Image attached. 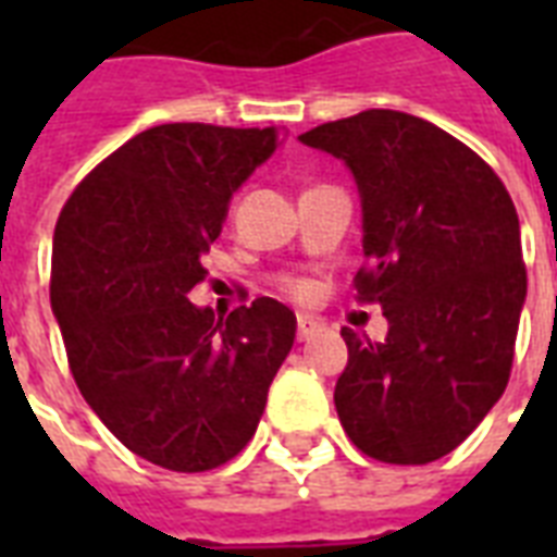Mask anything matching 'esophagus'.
<instances>
[{
    "label": "esophagus",
    "mask_w": 557,
    "mask_h": 557,
    "mask_svg": "<svg viewBox=\"0 0 557 557\" xmlns=\"http://www.w3.org/2000/svg\"><path fill=\"white\" fill-rule=\"evenodd\" d=\"M323 330V323L312 314H297V341H309Z\"/></svg>",
    "instance_id": "esophagus-1"
}]
</instances>
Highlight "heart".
I'll list each match as a JSON object with an SVG mask.
<instances>
[{"label":"heart","mask_w":557,"mask_h":557,"mask_svg":"<svg viewBox=\"0 0 557 557\" xmlns=\"http://www.w3.org/2000/svg\"><path fill=\"white\" fill-rule=\"evenodd\" d=\"M286 288L295 295H309V283H304V280H288Z\"/></svg>","instance_id":"heart-1"}]
</instances>
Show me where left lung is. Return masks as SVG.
<instances>
[{
  "label": "left lung",
  "instance_id": "obj_1",
  "mask_svg": "<svg viewBox=\"0 0 557 557\" xmlns=\"http://www.w3.org/2000/svg\"><path fill=\"white\" fill-rule=\"evenodd\" d=\"M300 144L356 178L372 265L356 286L387 318L375 344L341 330V424L367 457L433 462L468 440L509 381L527 304L518 210L476 152L407 112L367 109Z\"/></svg>",
  "mask_w": 557,
  "mask_h": 557
}]
</instances>
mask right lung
Here are the masks:
<instances>
[{"label": "right lung", "mask_w": 557, "mask_h": 557, "mask_svg": "<svg viewBox=\"0 0 557 557\" xmlns=\"http://www.w3.org/2000/svg\"><path fill=\"white\" fill-rule=\"evenodd\" d=\"M280 133L161 124L100 161L57 219L51 309L98 419L147 462L210 471L248 445L297 318L257 297L190 304L227 205Z\"/></svg>", "instance_id": "add662e5"}]
</instances>
